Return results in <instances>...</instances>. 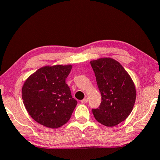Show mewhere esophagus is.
<instances>
[{"instance_id": "34e87169", "label": "esophagus", "mask_w": 160, "mask_h": 160, "mask_svg": "<svg viewBox=\"0 0 160 160\" xmlns=\"http://www.w3.org/2000/svg\"><path fill=\"white\" fill-rule=\"evenodd\" d=\"M81 102L82 103H87V102H88V99L87 98H85V99H83V100H81Z\"/></svg>"}]
</instances>
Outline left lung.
I'll return each mask as SVG.
<instances>
[{"label": "left lung", "mask_w": 160, "mask_h": 160, "mask_svg": "<svg viewBox=\"0 0 160 160\" xmlns=\"http://www.w3.org/2000/svg\"><path fill=\"white\" fill-rule=\"evenodd\" d=\"M90 63L102 96L100 106L92 109V113L101 124L115 126L132 112L136 100L134 83L120 62L112 58H99Z\"/></svg>", "instance_id": "1"}]
</instances>
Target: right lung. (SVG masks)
I'll return each mask as SVG.
<instances>
[{"instance_id": "obj_1", "label": "right lung", "mask_w": 160, "mask_h": 160, "mask_svg": "<svg viewBox=\"0 0 160 160\" xmlns=\"http://www.w3.org/2000/svg\"><path fill=\"white\" fill-rule=\"evenodd\" d=\"M72 65L46 66L30 75L22 88L29 114L43 126L58 128L69 120L77 106L66 79Z\"/></svg>"}]
</instances>
